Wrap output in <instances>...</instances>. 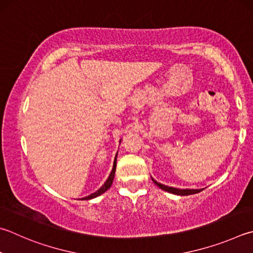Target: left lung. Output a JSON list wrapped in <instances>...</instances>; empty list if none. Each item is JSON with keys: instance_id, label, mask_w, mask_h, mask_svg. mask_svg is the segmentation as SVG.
Listing matches in <instances>:
<instances>
[{"instance_id": "left-lung-1", "label": "left lung", "mask_w": 253, "mask_h": 253, "mask_svg": "<svg viewBox=\"0 0 253 253\" xmlns=\"http://www.w3.org/2000/svg\"><path fill=\"white\" fill-rule=\"evenodd\" d=\"M153 181L160 188V189L170 192V194L179 195V196H188V195L198 194V192H200L201 190H203V189H178V188H173V187H168V186L162 185V183H159V182L156 181L155 179H153Z\"/></svg>"}]
</instances>
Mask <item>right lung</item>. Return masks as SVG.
<instances>
[{
  "label": "right lung",
  "instance_id": "right-lung-1",
  "mask_svg": "<svg viewBox=\"0 0 253 253\" xmlns=\"http://www.w3.org/2000/svg\"><path fill=\"white\" fill-rule=\"evenodd\" d=\"M116 157H117V155H116ZM116 157H115V160H114L113 170H112L111 174H109V177H108V179L106 180V182H105L104 185H103L102 187H100L97 191L94 192V194H91V195H89V196H87V197H85V198H83V199H85V200H89V199L96 198V197H98V196H100L102 194H104L105 191L108 190L109 188H111L112 183H113V180H114V177H115V170H116Z\"/></svg>",
  "mask_w": 253,
  "mask_h": 253
}]
</instances>
